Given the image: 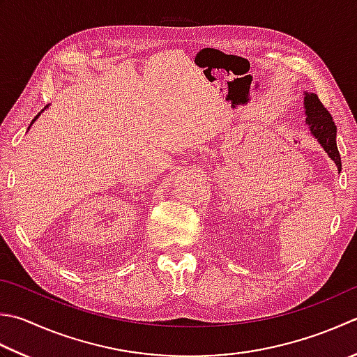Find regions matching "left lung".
<instances>
[{
    "label": "left lung",
    "mask_w": 357,
    "mask_h": 357,
    "mask_svg": "<svg viewBox=\"0 0 357 357\" xmlns=\"http://www.w3.org/2000/svg\"><path fill=\"white\" fill-rule=\"evenodd\" d=\"M305 114L306 123L311 135L317 139L319 144L324 146V150L328 153L334 164L337 165V170H342V160L336 144V123H334L331 114L324 107L319 97L312 93H305Z\"/></svg>",
    "instance_id": "obj_1"
}]
</instances>
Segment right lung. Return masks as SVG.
I'll use <instances>...</instances> for the list:
<instances>
[{
  "instance_id": "add662e5",
  "label": "right lung",
  "mask_w": 357,
  "mask_h": 357,
  "mask_svg": "<svg viewBox=\"0 0 357 357\" xmlns=\"http://www.w3.org/2000/svg\"><path fill=\"white\" fill-rule=\"evenodd\" d=\"M45 109H46V108H45ZM41 113H43V109H41V111H40V113H38V114H37V116H35V119H33V121H32V122H31V125H32V123H33V122H35V121H37V117H38V116H40V114H41ZM29 128H31V127H29ZM29 128H27V130H29Z\"/></svg>"
}]
</instances>
